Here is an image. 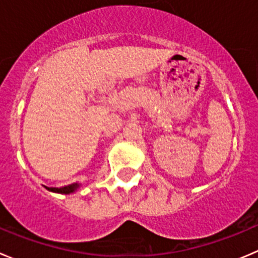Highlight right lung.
<instances>
[{
	"instance_id": "obj_1",
	"label": "right lung",
	"mask_w": 258,
	"mask_h": 258,
	"mask_svg": "<svg viewBox=\"0 0 258 258\" xmlns=\"http://www.w3.org/2000/svg\"><path fill=\"white\" fill-rule=\"evenodd\" d=\"M77 188V184L72 183V184H69V186H64V187H58V188H56V187H49V191H53V192H58V194H71V192H74L75 189Z\"/></svg>"
}]
</instances>
